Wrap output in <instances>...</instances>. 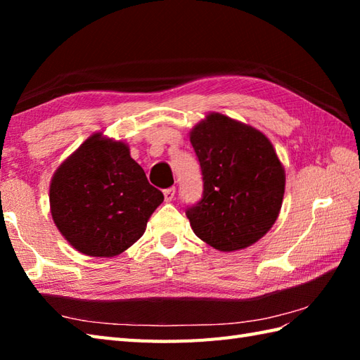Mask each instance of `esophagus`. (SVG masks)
Wrapping results in <instances>:
<instances>
[{
    "mask_svg": "<svg viewBox=\"0 0 360 360\" xmlns=\"http://www.w3.org/2000/svg\"><path fill=\"white\" fill-rule=\"evenodd\" d=\"M174 193H176V188L174 187H170V188H165L164 190V200L167 202H170L173 198H174Z\"/></svg>",
    "mask_w": 360,
    "mask_h": 360,
    "instance_id": "1",
    "label": "esophagus"
}]
</instances>
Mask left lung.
I'll use <instances>...</instances> for the list:
<instances>
[{
	"mask_svg": "<svg viewBox=\"0 0 360 360\" xmlns=\"http://www.w3.org/2000/svg\"><path fill=\"white\" fill-rule=\"evenodd\" d=\"M200 159L202 200L186 215L195 235L221 252L246 249L278 218L286 174L259 129L209 112L190 131Z\"/></svg>",
	"mask_w": 360,
	"mask_h": 360,
	"instance_id": "obj_1",
	"label": "left lung"
}]
</instances>
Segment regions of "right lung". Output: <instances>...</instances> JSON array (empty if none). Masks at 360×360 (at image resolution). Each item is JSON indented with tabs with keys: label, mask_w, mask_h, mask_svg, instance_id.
I'll return each instance as SVG.
<instances>
[{
	"label": "right lung",
	"mask_w": 360,
	"mask_h": 360,
	"mask_svg": "<svg viewBox=\"0 0 360 360\" xmlns=\"http://www.w3.org/2000/svg\"><path fill=\"white\" fill-rule=\"evenodd\" d=\"M164 201L125 142L89 136L53 173L52 219L71 246L89 257H116L143 235Z\"/></svg>",
	"instance_id": "obj_1"
}]
</instances>
